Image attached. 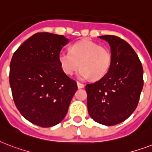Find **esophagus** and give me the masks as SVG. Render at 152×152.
<instances>
[{"mask_svg": "<svg viewBox=\"0 0 152 152\" xmlns=\"http://www.w3.org/2000/svg\"><path fill=\"white\" fill-rule=\"evenodd\" d=\"M77 86H78L79 88H83V87H84V84L80 83V82H79V81H77Z\"/></svg>", "mask_w": 152, "mask_h": 152, "instance_id": "1", "label": "esophagus"}]
</instances>
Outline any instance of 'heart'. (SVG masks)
I'll use <instances>...</instances> for the list:
<instances>
[{
	"label": "heart",
	"mask_w": 152,
	"mask_h": 152,
	"mask_svg": "<svg viewBox=\"0 0 152 152\" xmlns=\"http://www.w3.org/2000/svg\"><path fill=\"white\" fill-rule=\"evenodd\" d=\"M58 60L62 70L67 75H72L80 65L79 76L81 79L91 77L97 80L108 72L112 56L106 47L89 39H83L75 42L71 46V51H61Z\"/></svg>",
	"instance_id": "1"
}]
</instances>
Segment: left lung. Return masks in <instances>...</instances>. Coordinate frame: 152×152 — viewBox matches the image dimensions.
<instances>
[{"label": "left lung", "instance_id": "8db88e82", "mask_svg": "<svg viewBox=\"0 0 152 152\" xmlns=\"http://www.w3.org/2000/svg\"><path fill=\"white\" fill-rule=\"evenodd\" d=\"M99 38L110 44L112 60L106 76L86 85L88 110L96 122L111 126L126 120L137 108L144 86L143 67L127 42L115 35Z\"/></svg>", "mask_w": 152, "mask_h": 152}]
</instances>
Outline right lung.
<instances>
[{
	"instance_id": "1",
	"label": "right lung",
	"mask_w": 152,
	"mask_h": 152,
	"mask_svg": "<svg viewBox=\"0 0 152 152\" xmlns=\"http://www.w3.org/2000/svg\"><path fill=\"white\" fill-rule=\"evenodd\" d=\"M68 42L64 35L36 33L15 50L11 60L9 83L15 106L27 120L40 127L61 122L78 89L58 60Z\"/></svg>"
}]
</instances>
